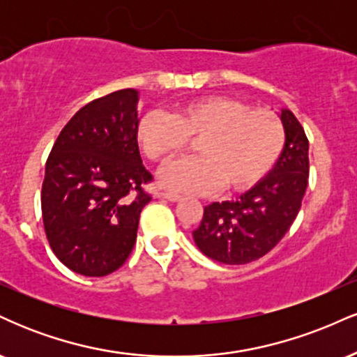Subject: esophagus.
Segmentation results:
<instances>
[{
    "label": "esophagus",
    "instance_id": "obj_1",
    "mask_svg": "<svg viewBox=\"0 0 357 357\" xmlns=\"http://www.w3.org/2000/svg\"><path fill=\"white\" fill-rule=\"evenodd\" d=\"M159 198H165V199H167V202H173V203H176V202H179V199H181V196H179L178 192L162 191V192H159Z\"/></svg>",
    "mask_w": 357,
    "mask_h": 357
}]
</instances>
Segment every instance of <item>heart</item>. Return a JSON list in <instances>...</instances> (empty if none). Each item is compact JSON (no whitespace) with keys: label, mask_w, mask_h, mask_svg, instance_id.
Wrapping results in <instances>:
<instances>
[{"label":"heart","mask_w":357,"mask_h":357,"mask_svg":"<svg viewBox=\"0 0 357 357\" xmlns=\"http://www.w3.org/2000/svg\"><path fill=\"white\" fill-rule=\"evenodd\" d=\"M196 141L199 158L179 159L159 183L181 192L241 191L272 169L284 149L280 119L230 97H204L166 114L151 110L139 121L137 141L147 158L166 162Z\"/></svg>","instance_id":"obj_1"}]
</instances>
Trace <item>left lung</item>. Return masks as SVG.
Returning <instances> with one entry per match:
<instances>
[{"label": "left lung", "instance_id": "1", "mask_svg": "<svg viewBox=\"0 0 357 357\" xmlns=\"http://www.w3.org/2000/svg\"><path fill=\"white\" fill-rule=\"evenodd\" d=\"M277 116L285 142L268 174L236 199L208 204L192 231L196 247L211 260L227 265L258 260L282 240L301 210L309 179V141L289 109Z\"/></svg>", "mask_w": 357, "mask_h": 357}]
</instances>
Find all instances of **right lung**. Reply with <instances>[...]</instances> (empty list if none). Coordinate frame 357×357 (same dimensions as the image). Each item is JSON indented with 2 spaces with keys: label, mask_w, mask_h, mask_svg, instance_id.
I'll return each instance as SVG.
<instances>
[{
  "label": "right lung",
  "mask_w": 357,
  "mask_h": 357,
  "mask_svg": "<svg viewBox=\"0 0 357 357\" xmlns=\"http://www.w3.org/2000/svg\"><path fill=\"white\" fill-rule=\"evenodd\" d=\"M139 90L89 102L61 129L45 166L42 213L56 258L85 277L124 265L153 179L137 146Z\"/></svg>",
  "instance_id": "right-lung-1"
}]
</instances>
